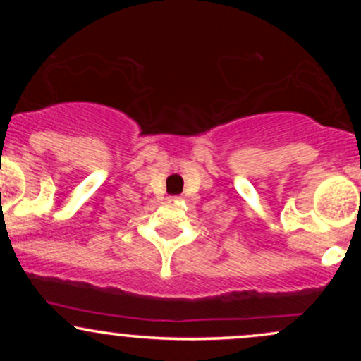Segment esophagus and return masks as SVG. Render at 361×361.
I'll return each instance as SVG.
<instances>
[{
	"label": "esophagus",
	"instance_id": "1",
	"mask_svg": "<svg viewBox=\"0 0 361 361\" xmlns=\"http://www.w3.org/2000/svg\"><path fill=\"white\" fill-rule=\"evenodd\" d=\"M176 198H178V197H171V200H176Z\"/></svg>",
	"mask_w": 361,
	"mask_h": 361
}]
</instances>
